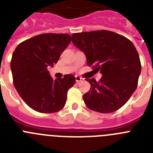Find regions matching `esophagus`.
<instances>
[{
  "label": "esophagus",
  "mask_w": 153,
  "mask_h": 153,
  "mask_svg": "<svg viewBox=\"0 0 153 153\" xmlns=\"http://www.w3.org/2000/svg\"><path fill=\"white\" fill-rule=\"evenodd\" d=\"M83 80V78L79 77V76H76V83H80V82H82V81Z\"/></svg>",
  "instance_id": "34e87169"
}]
</instances>
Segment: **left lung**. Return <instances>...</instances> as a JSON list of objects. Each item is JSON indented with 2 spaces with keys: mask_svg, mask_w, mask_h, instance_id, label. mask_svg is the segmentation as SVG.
Here are the masks:
<instances>
[{
  "mask_svg": "<svg viewBox=\"0 0 153 153\" xmlns=\"http://www.w3.org/2000/svg\"><path fill=\"white\" fill-rule=\"evenodd\" d=\"M72 42L84 53L87 65L102 74L99 82L86 79L91 85L83 95L86 106L102 113L122 107L136 90L141 74L140 56L133 44L109 30L73 33Z\"/></svg>",
  "mask_w": 153,
  "mask_h": 153,
  "instance_id": "left-lung-1",
  "label": "left lung"
}]
</instances>
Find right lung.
Returning <instances> with one entry per match:
<instances>
[{"label": "right lung", "mask_w": 153, "mask_h": 153, "mask_svg": "<svg viewBox=\"0 0 153 153\" xmlns=\"http://www.w3.org/2000/svg\"><path fill=\"white\" fill-rule=\"evenodd\" d=\"M71 42L67 33H44L22 42L12 55L10 69L14 87L28 106L39 113H55L65 106L75 76L53 79L47 67H53Z\"/></svg>", "instance_id": "right-lung-1"}]
</instances>
